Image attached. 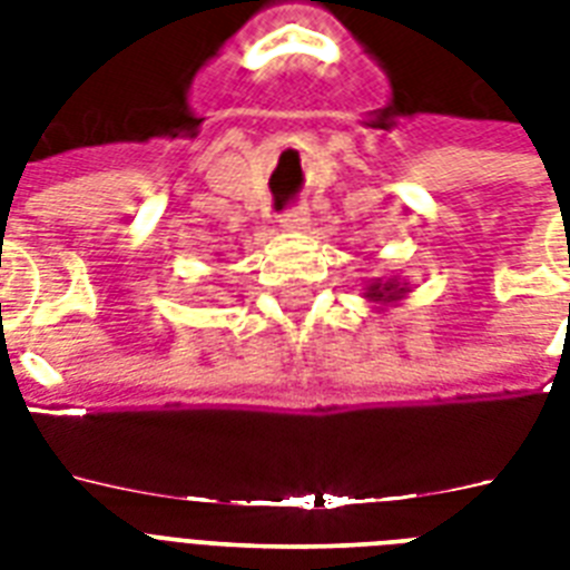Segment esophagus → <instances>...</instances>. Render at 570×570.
<instances>
[{
    "mask_svg": "<svg viewBox=\"0 0 570 570\" xmlns=\"http://www.w3.org/2000/svg\"><path fill=\"white\" fill-rule=\"evenodd\" d=\"M307 222H311V215H307L304 206H293V209H286V213L281 215V227H284V230H304Z\"/></svg>",
    "mask_w": 570,
    "mask_h": 570,
    "instance_id": "obj_1",
    "label": "esophagus"
}]
</instances>
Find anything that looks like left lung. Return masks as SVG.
I'll list each match as a JSON object with an SVG mask.
<instances>
[{"mask_svg": "<svg viewBox=\"0 0 570 570\" xmlns=\"http://www.w3.org/2000/svg\"><path fill=\"white\" fill-rule=\"evenodd\" d=\"M411 293V284L402 281L399 275H387V277H373V281H366L364 286V298L373 304L375 311H387V307H396L405 295Z\"/></svg>", "mask_w": 570, "mask_h": 570, "instance_id": "left-lung-1", "label": "left lung"}]
</instances>
